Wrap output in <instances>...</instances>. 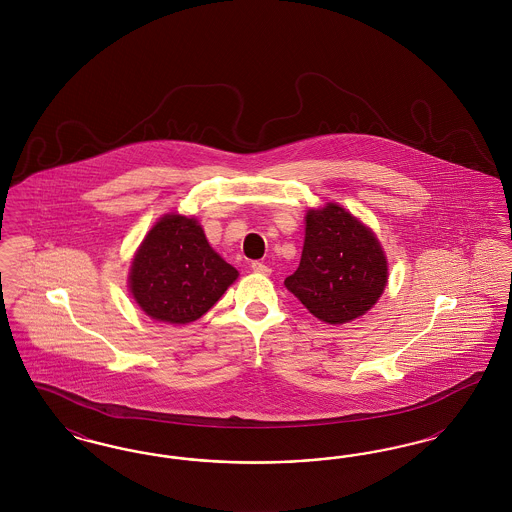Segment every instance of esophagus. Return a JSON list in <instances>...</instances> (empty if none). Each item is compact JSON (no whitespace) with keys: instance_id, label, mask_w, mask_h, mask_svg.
Returning <instances> with one entry per match:
<instances>
[{"instance_id":"obj_1","label":"esophagus","mask_w":512,"mask_h":512,"mask_svg":"<svg viewBox=\"0 0 512 512\" xmlns=\"http://www.w3.org/2000/svg\"><path fill=\"white\" fill-rule=\"evenodd\" d=\"M251 270L257 272V274H265V276L270 274V268H268L265 263H261V261H253V263H251Z\"/></svg>"}]
</instances>
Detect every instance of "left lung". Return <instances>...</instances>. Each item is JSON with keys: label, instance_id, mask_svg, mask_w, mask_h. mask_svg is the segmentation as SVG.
<instances>
[{"label": "left lung", "instance_id": "obj_1", "mask_svg": "<svg viewBox=\"0 0 512 512\" xmlns=\"http://www.w3.org/2000/svg\"><path fill=\"white\" fill-rule=\"evenodd\" d=\"M301 263L286 288L328 324L365 315L388 282V263L374 234L336 203L307 213Z\"/></svg>", "mask_w": 512, "mask_h": 512}]
</instances>
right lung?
<instances>
[{
	"instance_id": "1",
	"label": "right lung",
	"mask_w": 512,
	"mask_h": 512,
	"mask_svg": "<svg viewBox=\"0 0 512 512\" xmlns=\"http://www.w3.org/2000/svg\"><path fill=\"white\" fill-rule=\"evenodd\" d=\"M236 278L238 270L213 251L197 220L167 215L134 257L130 292L149 317L188 324L203 317Z\"/></svg>"
}]
</instances>
